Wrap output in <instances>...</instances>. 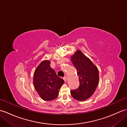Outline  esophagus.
I'll return each instance as SVG.
<instances>
[{"label":"esophagus","instance_id":"1","mask_svg":"<svg viewBox=\"0 0 127 127\" xmlns=\"http://www.w3.org/2000/svg\"><path fill=\"white\" fill-rule=\"evenodd\" d=\"M63 80H64V81H66L67 80V77H66V76H64L63 77Z\"/></svg>","mask_w":127,"mask_h":127}]
</instances>
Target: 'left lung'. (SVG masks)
Masks as SVG:
<instances>
[{
  "mask_svg": "<svg viewBox=\"0 0 127 127\" xmlns=\"http://www.w3.org/2000/svg\"><path fill=\"white\" fill-rule=\"evenodd\" d=\"M71 59L77 69L80 80L79 88L71 90V95L77 100H85L90 98L95 91L99 82L98 70L81 51H77L71 56Z\"/></svg>",
  "mask_w": 127,
  "mask_h": 127,
  "instance_id": "1",
  "label": "left lung"
}]
</instances>
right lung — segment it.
Masks as SVG:
<instances>
[{"label":"right lung","instance_id":"obj_1","mask_svg":"<svg viewBox=\"0 0 127 127\" xmlns=\"http://www.w3.org/2000/svg\"><path fill=\"white\" fill-rule=\"evenodd\" d=\"M34 85L42 99L50 101L58 96L59 91L64 81L57 75L50 67V62H42L34 74Z\"/></svg>","mask_w":127,"mask_h":127}]
</instances>
